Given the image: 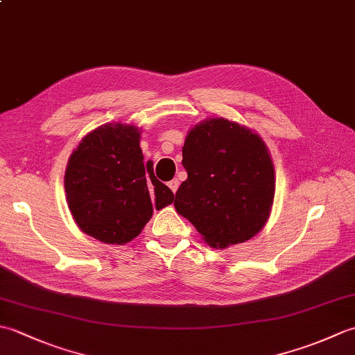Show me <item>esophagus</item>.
Here are the masks:
<instances>
[{"instance_id": "esophagus-1", "label": "esophagus", "mask_w": 355, "mask_h": 355, "mask_svg": "<svg viewBox=\"0 0 355 355\" xmlns=\"http://www.w3.org/2000/svg\"><path fill=\"white\" fill-rule=\"evenodd\" d=\"M168 186H169V189H171L173 193H177V189H178V186H180V182H178V180H172V182H169V183H168Z\"/></svg>"}]
</instances>
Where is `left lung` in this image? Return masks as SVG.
Masks as SVG:
<instances>
[{"mask_svg":"<svg viewBox=\"0 0 355 355\" xmlns=\"http://www.w3.org/2000/svg\"><path fill=\"white\" fill-rule=\"evenodd\" d=\"M187 180L177 212L210 247L245 243L266 225L275 198V168L258 134L227 119H206L183 146Z\"/></svg>","mask_w":355,"mask_h":355,"instance_id":"obj_1","label":"left lung"}]
</instances>
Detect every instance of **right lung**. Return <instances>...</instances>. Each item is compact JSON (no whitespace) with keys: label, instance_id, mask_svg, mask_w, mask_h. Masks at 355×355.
I'll return each instance as SVG.
<instances>
[{"label":"right lung","instance_id":"obj_1","mask_svg":"<svg viewBox=\"0 0 355 355\" xmlns=\"http://www.w3.org/2000/svg\"><path fill=\"white\" fill-rule=\"evenodd\" d=\"M69 209L79 229L107 244L140 235L153 216L173 201L168 186L143 162L137 126L107 123L87 134L65 171Z\"/></svg>","mask_w":355,"mask_h":355}]
</instances>
